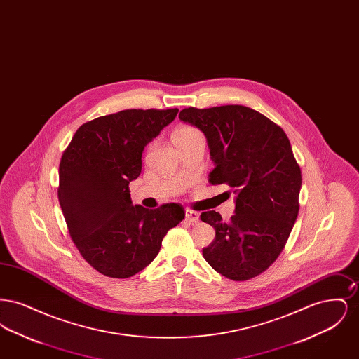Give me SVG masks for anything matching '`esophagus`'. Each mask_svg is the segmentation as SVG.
<instances>
[{
  "mask_svg": "<svg viewBox=\"0 0 359 359\" xmlns=\"http://www.w3.org/2000/svg\"><path fill=\"white\" fill-rule=\"evenodd\" d=\"M186 219L189 221V222L198 223L199 222V214L196 211H194V210L187 208L186 210Z\"/></svg>",
  "mask_w": 359,
  "mask_h": 359,
  "instance_id": "1",
  "label": "esophagus"
}]
</instances>
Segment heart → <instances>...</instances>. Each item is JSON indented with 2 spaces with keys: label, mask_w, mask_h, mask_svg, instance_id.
<instances>
[{
  "label": "heart",
  "mask_w": 359,
  "mask_h": 359,
  "mask_svg": "<svg viewBox=\"0 0 359 359\" xmlns=\"http://www.w3.org/2000/svg\"><path fill=\"white\" fill-rule=\"evenodd\" d=\"M195 137L203 136H202V133L196 128H194L191 125H180L172 133V140H173L175 144L182 142V141H187V140L195 138Z\"/></svg>",
  "instance_id": "1"
}]
</instances>
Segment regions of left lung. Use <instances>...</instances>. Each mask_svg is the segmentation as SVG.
Returning a JSON list of instances; mask_svg holds the SVG:
<instances>
[{
  "mask_svg": "<svg viewBox=\"0 0 359 359\" xmlns=\"http://www.w3.org/2000/svg\"><path fill=\"white\" fill-rule=\"evenodd\" d=\"M179 118L205 133L215 165L208 182L236 194L230 222L219 212H202L215 229L203 257L230 280L253 278L280 256L299 214L302 171L290 140L273 121L241 104L187 107Z\"/></svg>",
  "mask_w": 359,
  "mask_h": 359,
  "instance_id": "left-lung-1",
  "label": "left lung"
}]
</instances>
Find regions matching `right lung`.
<instances>
[{
	"label": "right lung",
	"instance_id": "obj_1",
	"mask_svg": "<svg viewBox=\"0 0 359 359\" xmlns=\"http://www.w3.org/2000/svg\"><path fill=\"white\" fill-rule=\"evenodd\" d=\"M177 109H130L83 123L59 165L57 196L69 237L100 273L128 278L158 255L184 208L132 205L129 183L142 167L147 144L177 116Z\"/></svg>",
	"mask_w": 359,
	"mask_h": 359
}]
</instances>
